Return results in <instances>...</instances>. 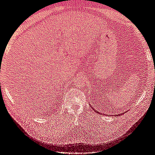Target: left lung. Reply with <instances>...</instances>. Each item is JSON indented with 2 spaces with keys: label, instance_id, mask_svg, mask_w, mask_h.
Returning <instances> with one entry per match:
<instances>
[{
  "label": "left lung",
  "instance_id": "1",
  "mask_svg": "<svg viewBox=\"0 0 155 155\" xmlns=\"http://www.w3.org/2000/svg\"><path fill=\"white\" fill-rule=\"evenodd\" d=\"M93 110H94V109H93ZM97 113H99V112H97ZM99 114H100V113H99ZM124 114V113H122V114H121V115H122V114ZM119 115H120V114H118V116H119Z\"/></svg>",
  "mask_w": 155,
  "mask_h": 155
}]
</instances>
